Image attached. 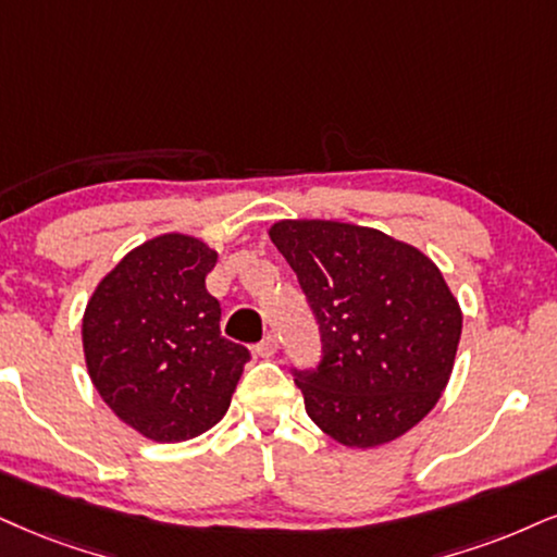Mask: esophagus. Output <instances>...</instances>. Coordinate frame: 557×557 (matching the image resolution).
Masks as SVG:
<instances>
[{"label": "esophagus", "mask_w": 557, "mask_h": 557, "mask_svg": "<svg viewBox=\"0 0 557 557\" xmlns=\"http://www.w3.org/2000/svg\"><path fill=\"white\" fill-rule=\"evenodd\" d=\"M276 348H278V338H276V335H265V338L260 341L258 346H256V354L263 356V359H268V356L276 354Z\"/></svg>", "instance_id": "obj_1"}]
</instances>
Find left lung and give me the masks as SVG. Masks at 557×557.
<instances>
[{"label":"left lung","mask_w":557,"mask_h":557,"mask_svg":"<svg viewBox=\"0 0 557 557\" xmlns=\"http://www.w3.org/2000/svg\"><path fill=\"white\" fill-rule=\"evenodd\" d=\"M271 239L318 320V367H292L307 416L343 446H380L442 397L462 312L438 268L380 230L278 222Z\"/></svg>","instance_id":"8db88e82"}]
</instances>
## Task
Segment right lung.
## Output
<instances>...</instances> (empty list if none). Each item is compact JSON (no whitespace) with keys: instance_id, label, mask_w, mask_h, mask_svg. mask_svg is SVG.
<instances>
[{"instance_id":"right-lung-1","label":"right lung","mask_w":557,"mask_h":557,"mask_svg":"<svg viewBox=\"0 0 557 557\" xmlns=\"http://www.w3.org/2000/svg\"><path fill=\"white\" fill-rule=\"evenodd\" d=\"M216 252L201 239L162 235L128 252L100 281L82 320L95 389L154 442H185L222 421L250 351L219 331L206 292Z\"/></svg>"}]
</instances>
